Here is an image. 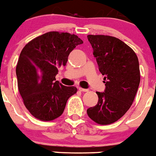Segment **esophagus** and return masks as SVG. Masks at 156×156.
Masks as SVG:
<instances>
[{"mask_svg": "<svg viewBox=\"0 0 156 156\" xmlns=\"http://www.w3.org/2000/svg\"><path fill=\"white\" fill-rule=\"evenodd\" d=\"M78 89H79L80 91H83V92L88 91V89H84V88H82V87H78Z\"/></svg>", "mask_w": 156, "mask_h": 156, "instance_id": "34e87169", "label": "esophagus"}]
</instances>
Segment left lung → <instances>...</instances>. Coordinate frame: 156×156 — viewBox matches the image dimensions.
<instances>
[{
    "label": "left lung",
    "mask_w": 156,
    "mask_h": 156,
    "mask_svg": "<svg viewBox=\"0 0 156 156\" xmlns=\"http://www.w3.org/2000/svg\"><path fill=\"white\" fill-rule=\"evenodd\" d=\"M99 71L105 76L104 92H96L98 104L87 110L88 116L101 125L116 122L128 111L140 83L137 55L114 37L88 35Z\"/></svg>",
    "instance_id": "obj_1"
}]
</instances>
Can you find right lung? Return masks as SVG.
Masks as SVG:
<instances>
[{
    "label": "right lung",
    "instance_id": "1",
    "mask_svg": "<svg viewBox=\"0 0 156 156\" xmlns=\"http://www.w3.org/2000/svg\"><path fill=\"white\" fill-rule=\"evenodd\" d=\"M83 43L76 35L53 31L23 48L16 66L18 87L26 108L35 118L51 121L59 117L68 99L76 93V87L64 86L55 76L70 52Z\"/></svg>",
    "mask_w": 156,
    "mask_h": 156
}]
</instances>
